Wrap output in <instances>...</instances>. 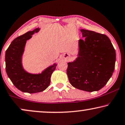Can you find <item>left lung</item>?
Masks as SVG:
<instances>
[{
    "instance_id": "left-lung-1",
    "label": "left lung",
    "mask_w": 125,
    "mask_h": 125,
    "mask_svg": "<svg viewBox=\"0 0 125 125\" xmlns=\"http://www.w3.org/2000/svg\"><path fill=\"white\" fill-rule=\"evenodd\" d=\"M78 58L68 63L67 73L70 84L80 90L101 89L111 78L115 67V51L109 37L95 31L81 29Z\"/></svg>"
}]
</instances>
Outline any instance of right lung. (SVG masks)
Segmentation results:
<instances>
[{
    "mask_svg": "<svg viewBox=\"0 0 125 125\" xmlns=\"http://www.w3.org/2000/svg\"><path fill=\"white\" fill-rule=\"evenodd\" d=\"M38 31L39 28H36L16 38L7 49L5 56L8 76L17 89L29 94L40 92L46 89L50 83L51 75L57 66L54 64L49 67L38 75L31 74L22 68L21 57L26 41Z\"/></svg>",
    "mask_w": 125,
    "mask_h": 125,
    "instance_id": "right-lung-1",
    "label": "right lung"
}]
</instances>
